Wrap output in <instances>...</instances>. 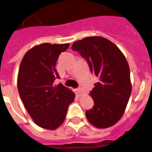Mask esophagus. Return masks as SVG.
Segmentation results:
<instances>
[{
    "mask_svg": "<svg viewBox=\"0 0 152 152\" xmlns=\"http://www.w3.org/2000/svg\"><path fill=\"white\" fill-rule=\"evenodd\" d=\"M75 91H76V94H77L78 97H81V96H82L83 94H84V91H83V90L81 88L76 89Z\"/></svg>",
    "mask_w": 152,
    "mask_h": 152,
    "instance_id": "1",
    "label": "esophagus"
}]
</instances>
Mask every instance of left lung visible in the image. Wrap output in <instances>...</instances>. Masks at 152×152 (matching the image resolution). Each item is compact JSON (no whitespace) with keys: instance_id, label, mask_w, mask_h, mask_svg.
Masks as SVG:
<instances>
[{"instance_id":"1","label":"left lung","mask_w":152,"mask_h":152,"mask_svg":"<svg viewBox=\"0 0 152 152\" xmlns=\"http://www.w3.org/2000/svg\"><path fill=\"white\" fill-rule=\"evenodd\" d=\"M71 49L85 58L91 72L99 77L90 92L94 104L86 111L87 118L98 128L112 126L122 117L132 93L126 58L114 43L102 37L75 41Z\"/></svg>"}]
</instances>
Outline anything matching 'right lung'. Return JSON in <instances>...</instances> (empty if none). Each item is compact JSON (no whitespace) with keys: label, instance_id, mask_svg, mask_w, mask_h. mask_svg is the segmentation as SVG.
<instances>
[{"label":"right lung","instance_id":"1","mask_svg":"<svg viewBox=\"0 0 152 152\" xmlns=\"http://www.w3.org/2000/svg\"><path fill=\"white\" fill-rule=\"evenodd\" d=\"M69 44L44 43L24 54L18 76V89L26 110L41 128L54 130L65 119L67 107L75 100V93L62 84L55 69L61 53Z\"/></svg>","mask_w":152,"mask_h":152}]
</instances>
